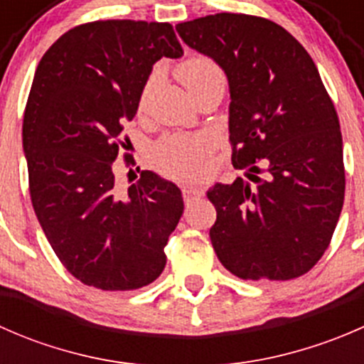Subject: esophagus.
Wrapping results in <instances>:
<instances>
[{
    "instance_id": "1",
    "label": "esophagus",
    "mask_w": 364,
    "mask_h": 364,
    "mask_svg": "<svg viewBox=\"0 0 364 364\" xmlns=\"http://www.w3.org/2000/svg\"><path fill=\"white\" fill-rule=\"evenodd\" d=\"M199 197H203V190L196 188V186H183V199H185V203L199 199Z\"/></svg>"
}]
</instances>
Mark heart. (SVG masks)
I'll list each match as a JSON object with an SVG mask.
<instances>
[{
  "instance_id": "b5f03b06",
  "label": "heart",
  "mask_w": 364,
  "mask_h": 364,
  "mask_svg": "<svg viewBox=\"0 0 364 364\" xmlns=\"http://www.w3.org/2000/svg\"><path fill=\"white\" fill-rule=\"evenodd\" d=\"M176 75L190 93H196L200 87L208 86L215 80H225V72L222 67L208 56L186 58L176 68ZM148 87L149 82L142 90L141 98H139V107L144 105ZM205 153H208V142L203 137L168 135L153 148L151 160L161 174L174 179H188L199 174L200 161H203Z\"/></svg>"
}]
</instances>
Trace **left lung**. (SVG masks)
Returning a JSON list of instances; mask_svg holds the SVG:
<instances>
[{"label": "left lung", "instance_id": "8db88e82", "mask_svg": "<svg viewBox=\"0 0 364 364\" xmlns=\"http://www.w3.org/2000/svg\"><path fill=\"white\" fill-rule=\"evenodd\" d=\"M176 29L227 73L232 165L248 176L208 192L220 262L243 280L308 273L331 243L345 197L338 114L314 60L264 17L222 12Z\"/></svg>", "mask_w": 364, "mask_h": 364}]
</instances>
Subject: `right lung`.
Wrapping results in <instances>:
<instances>
[{
	"instance_id": "1",
	"label": "right lung",
	"mask_w": 364,
	"mask_h": 364,
	"mask_svg": "<svg viewBox=\"0 0 364 364\" xmlns=\"http://www.w3.org/2000/svg\"><path fill=\"white\" fill-rule=\"evenodd\" d=\"M181 54L168 23L109 19L72 28L36 67L23 123L29 196L54 253L84 285L134 291L164 271L181 192L151 171L121 192L112 164L153 65Z\"/></svg>"
}]
</instances>
